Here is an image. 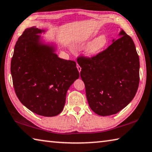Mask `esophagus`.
I'll use <instances>...</instances> for the list:
<instances>
[{"label": "esophagus", "instance_id": "obj_1", "mask_svg": "<svg viewBox=\"0 0 152 152\" xmlns=\"http://www.w3.org/2000/svg\"><path fill=\"white\" fill-rule=\"evenodd\" d=\"M77 68L79 72V73H80L81 71V66L79 65V64H78V63H77Z\"/></svg>", "mask_w": 152, "mask_h": 152}]
</instances>
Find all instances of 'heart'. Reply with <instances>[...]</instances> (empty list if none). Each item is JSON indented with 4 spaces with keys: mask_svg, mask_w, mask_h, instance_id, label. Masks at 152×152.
<instances>
[{
    "mask_svg": "<svg viewBox=\"0 0 152 152\" xmlns=\"http://www.w3.org/2000/svg\"><path fill=\"white\" fill-rule=\"evenodd\" d=\"M108 42V37L105 34H99L87 44L84 50L85 55L90 58L95 57L107 47Z\"/></svg>",
    "mask_w": 152,
    "mask_h": 152,
    "instance_id": "obj_1",
    "label": "heart"
}]
</instances>
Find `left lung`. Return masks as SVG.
Listing matches in <instances>:
<instances>
[{
  "label": "left lung",
  "mask_w": 152,
  "mask_h": 152,
  "mask_svg": "<svg viewBox=\"0 0 152 152\" xmlns=\"http://www.w3.org/2000/svg\"><path fill=\"white\" fill-rule=\"evenodd\" d=\"M118 37L95 57L77 59L89 107L101 116L126 107L139 86L140 59L134 42L122 29Z\"/></svg>",
  "instance_id": "1"
}]
</instances>
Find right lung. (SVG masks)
<instances>
[{"mask_svg":"<svg viewBox=\"0 0 152 152\" xmlns=\"http://www.w3.org/2000/svg\"><path fill=\"white\" fill-rule=\"evenodd\" d=\"M34 26L18 38L10 71L16 95L33 113L53 117L63 111L69 87L79 77L76 63L58 57L57 45L39 35Z\"/></svg>","mask_w":152,"mask_h":152,"instance_id":"1","label":"right lung"}]
</instances>
